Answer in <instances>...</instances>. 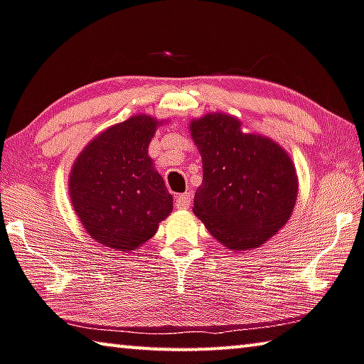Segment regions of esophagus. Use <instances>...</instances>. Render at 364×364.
<instances>
[{"label": "esophagus", "mask_w": 364, "mask_h": 364, "mask_svg": "<svg viewBox=\"0 0 364 364\" xmlns=\"http://www.w3.org/2000/svg\"><path fill=\"white\" fill-rule=\"evenodd\" d=\"M176 207L178 208H188L189 205H191V202H193V194H189V193H184V194H180V196H176Z\"/></svg>", "instance_id": "esophagus-1"}]
</instances>
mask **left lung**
I'll return each instance as SVG.
<instances>
[{"label":"left lung","instance_id":"left-lung-1","mask_svg":"<svg viewBox=\"0 0 364 364\" xmlns=\"http://www.w3.org/2000/svg\"><path fill=\"white\" fill-rule=\"evenodd\" d=\"M189 130L203 167L194 215L230 250L261 247L293 213V161L270 138L242 132V122L229 114L208 113L191 121Z\"/></svg>","mask_w":364,"mask_h":364}]
</instances>
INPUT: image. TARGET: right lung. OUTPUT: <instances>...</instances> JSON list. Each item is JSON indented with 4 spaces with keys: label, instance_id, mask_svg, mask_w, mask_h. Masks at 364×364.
Wrapping results in <instances>:
<instances>
[{
    "label": "right lung",
    "instance_id": "add662e5",
    "mask_svg": "<svg viewBox=\"0 0 364 364\" xmlns=\"http://www.w3.org/2000/svg\"><path fill=\"white\" fill-rule=\"evenodd\" d=\"M159 124L148 114L132 116L95 136L73 164V208L87 234L105 247L136 250L173 208V197L148 156Z\"/></svg>",
    "mask_w": 364,
    "mask_h": 364
}]
</instances>
